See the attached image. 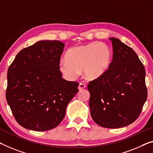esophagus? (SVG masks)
<instances>
[{"instance_id": "obj_1", "label": "esophagus", "mask_w": 153, "mask_h": 153, "mask_svg": "<svg viewBox=\"0 0 153 153\" xmlns=\"http://www.w3.org/2000/svg\"><path fill=\"white\" fill-rule=\"evenodd\" d=\"M86 88V85L84 84H83V83H79V86H78V89L79 90V91H82V90H83V89H84V88Z\"/></svg>"}]
</instances>
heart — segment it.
<instances>
[{
	"instance_id": "b5f03b06",
	"label": "heart",
	"mask_w": 153,
	"mask_h": 153,
	"mask_svg": "<svg viewBox=\"0 0 153 153\" xmlns=\"http://www.w3.org/2000/svg\"><path fill=\"white\" fill-rule=\"evenodd\" d=\"M113 61L111 48L104 43L94 42L70 48L65 60L59 64V70L69 79H74L82 71L87 81L97 80L108 73Z\"/></svg>"
}]
</instances>
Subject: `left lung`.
Here are the masks:
<instances>
[{
    "label": "left lung",
    "mask_w": 153,
    "mask_h": 153,
    "mask_svg": "<svg viewBox=\"0 0 153 153\" xmlns=\"http://www.w3.org/2000/svg\"><path fill=\"white\" fill-rule=\"evenodd\" d=\"M113 44V61L108 73L88 84L93 120L100 126L117 128L137 119L147 99L146 71L132 48L120 40Z\"/></svg>",
    "instance_id": "8db88e82"
}]
</instances>
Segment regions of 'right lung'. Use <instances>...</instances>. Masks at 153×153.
I'll return each mask as SVG.
<instances>
[{
  "instance_id": "1",
  "label": "right lung",
  "mask_w": 153,
  "mask_h": 153,
  "mask_svg": "<svg viewBox=\"0 0 153 153\" xmlns=\"http://www.w3.org/2000/svg\"><path fill=\"white\" fill-rule=\"evenodd\" d=\"M64 43L40 40L22 49L7 72L6 99L20 126L36 131L58 126L78 92L76 82L62 77L59 64Z\"/></svg>"
}]
</instances>
